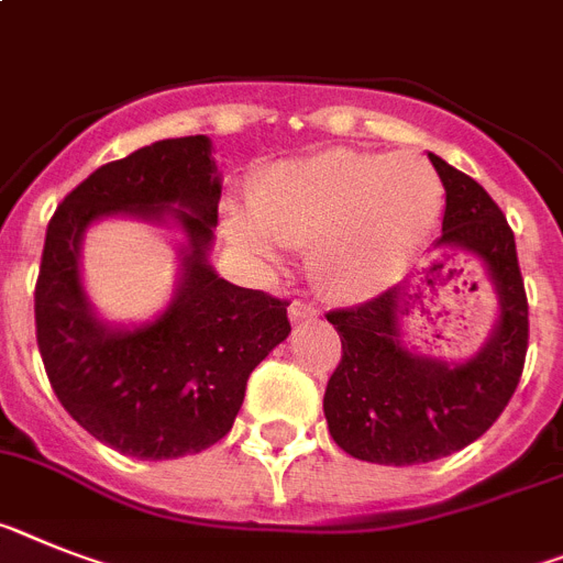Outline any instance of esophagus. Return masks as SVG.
<instances>
[{
	"label": "esophagus",
	"instance_id": "1",
	"mask_svg": "<svg viewBox=\"0 0 563 563\" xmlns=\"http://www.w3.org/2000/svg\"><path fill=\"white\" fill-rule=\"evenodd\" d=\"M320 318V309L318 306L311 303H300V300H295V303L289 306V320L291 323H309V320H318Z\"/></svg>",
	"mask_w": 563,
	"mask_h": 563
}]
</instances>
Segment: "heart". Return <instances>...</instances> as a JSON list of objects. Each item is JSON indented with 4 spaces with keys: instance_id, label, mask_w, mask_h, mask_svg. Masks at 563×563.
Listing matches in <instances>:
<instances>
[{
    "instance_id": "1",
    "label": "heart",
    "mask_w": 563,
    "mask_h": 563,
    "mask_svg": "<svg viewBox=\"0 0 563 563\" xmlns=\"http://www.w3.org/2000/svg\"><path fill=\"white\" fill-rule=\"evenodd\" d=\"M443 209V183L418 154L329 148L272 165L252 209L229 206L225 229L274 266L286 245H311L309 268L334 300L384 295L412 266Z\"/></svg>"
}]
</instances>
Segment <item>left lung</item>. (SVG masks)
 <instances>
[{
    "label": "left lung",
    "instance_id": "left-lung-1",
    "mask_svg": "<svg viewBox=\"0 0 563 563\" xmlns=\"http://www.w3.org/2000/svg\"><path fill=\"white\" fill-rule=\"evenodd\" d=\"M446 191L441 238L427 286L443 260L472 257L495 291V325L484 346L466 357H438L406 340L409 280L357 309L325 314L338 329L343 357L329 377L323 412L340 450L386 466L429 464L464 450L493 427L521 380L527 357V295L515 234L493 197L429 154Z\"/></svg>",
    "mask_w": 563,
    "mask_h": 563
}]
</instances>
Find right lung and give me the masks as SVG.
<instances>
[{
    "label": "right lung",
    "instance_id": "obj_1",
    "mask_svg": "<svg viewBox=\"0 0 563 563\" xmlns=\"http://www.w3.org/2000/svg\"><path fill=\"white\" fill-rule=\"evenodd\" d=\"M206 134L159 140L82 179L51 217L36 280V343L56 398L79 427L140 461H168L225 438L245 380L289 338L283 300L211 266L223 174ZM102 219L154 224L178 249L173 300L154 319L98 314L81 245Z\"/></svg>",
    "mask_w": 563,
    "mask_h": 563
}]
</instances>
